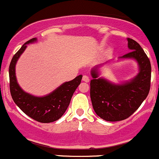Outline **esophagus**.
Listing matches in <instances>:
<instances>
[{"mask_svg":"<svg viewBox=\"0 0 159 159\" xmlns=\"http://www.w3.org/2000/svg\"><path fill=\"white\" fill-rule=\"evenodd\" d=\"M83 82H86V83H88L89 82V79L87 76H83Z\"/></svg>","mask_w":159,"mask_h":159,"instance_id":"esophagus-1","label":"esophagus"}]
</instances>
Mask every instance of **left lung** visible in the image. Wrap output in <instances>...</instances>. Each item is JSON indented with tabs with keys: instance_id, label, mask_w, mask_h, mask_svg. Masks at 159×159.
<instances>
[{
	"instance_id": "1",
	"label": "left lung",
	"mask_w": 159,
	"mask_h": 159,
	"mask_svg": "<svg viewBox=\"0 0 159 159\" xmlns=\"http://www.w3.org/2000/svg\"><path fill=\"white\" fill-rule=\"evenodd\" d=\"M130 52L120 59L137 61L139 73L128 82L115 84L99 78L98 68L91 70L90 98L96 114L107 121H119L129 117L138 109L148 95L151 86V62L141 45L128 38Z\"/></svg>"
}]
</instances>
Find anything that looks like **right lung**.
Here are the masks:
<instances>
[{
	"instance_id": "right-lung-1",
	"label": "right lung",
	"mask_w": 159,
	"mask_h": 159,
	"mask_svg": "<svg viewBox=\"0 0 159 159\" xmlns=\"http://www.w3.org/2000/svg\"><path fill=\"white\" fill-rule=\"evenodd\" d=\"M36 41L37 39L33 38L25 42L12 58L9 66L10 91L14 102L28 117L41 123H50L59 120L66 112L75 90L81 83L83 76L80 75L71 81L62 83L44 97H35L25 92L17 82L15 66L25 50L27 44Z\"/></svg>"
}]
</instances>
